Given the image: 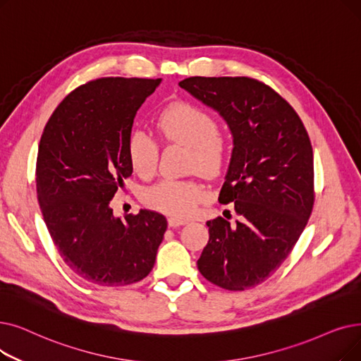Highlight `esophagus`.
Masks as SVG:
<instances>
[{"instance_id": "1", "label": "esophagus", "mask_w": 361, "mask_h": 361, "mask_svg": "<svg viewBox=\"0 0 361 361\" xmlns=\"http://www.w3.org/2000/svg\"><path fill=\"white\" fill-rule=\"evenodd\" d=\"M184 224H187V219H183V218H176V216H171V218H168V226L169 227H180V226H184Z\"/></svg>"}]
</instances>
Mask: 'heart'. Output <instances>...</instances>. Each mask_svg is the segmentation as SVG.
<instances>
[{
	"label": "heart",
	"instance_id": "b5f03b06",
	"mask_svg": "<svg viewBox=\"0 0 361 361\" xmlns=\"http://www.w3.org/2000/svg\"><path fill=\"white\" fill-rule=\"evenodd\" d=\"M159 135L166 143L189 147V168L199 169L208 177L223 172L228 161V140L216 130L215 119L190 102H174L165 106L154 119ZM128 161L133 171L149 178L158 168V142L145 130L131 131L127 143ZM207 196L197 180H162L143 193L152 209L176 218H189Z\"/></svg>",
	"mask_w": 361,
	"mask_h": 361
}]
</instances>
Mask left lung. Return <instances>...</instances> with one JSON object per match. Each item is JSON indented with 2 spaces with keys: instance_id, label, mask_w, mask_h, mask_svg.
I'll list each match as a JSON object with an SVG mask.
<instances>
[{
  "instance_id": "obj_1",
  "label": "left lung",
  "mask_w": 361,
  "mask_h": 361,
  "mask_svg": "<svg viewBox=\"0 0 361 361\" xmlns=\"http://www.w3.org/2000/svg\"><path fill=\"white\" fill-rule=\"evenodd\" d=\"M180 87L221 115L233 135L218 200L234 202L239 219L207 223L209 240L197 269L223 289L254 288L288 258L314 205L308 133L283 97L252 78L192 76Z\"/></svg>"
}]
</instances>
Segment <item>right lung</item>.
Returning a JSON list of instances; mask_svg holds the SVG:
<instances>
[{"instance_id":"right-lung-1","label":"right lung","mask_w":361,"mask_h":361,"mask_svg":"<svg viewBox=\"0 0 361 361\" xmlns=\"http://www.w3.org/2000/svg\"><path fill=\"white\" fill-rule=\"evenodd\" d=\"M161 80L100 78L73 90L47 122L37 195L68 267L99 286H125L153 269L166 218L142 209L114 215L111 200L133 174L127 143L135 114Z\"/></svg>"}]
</instances>
